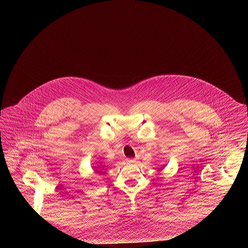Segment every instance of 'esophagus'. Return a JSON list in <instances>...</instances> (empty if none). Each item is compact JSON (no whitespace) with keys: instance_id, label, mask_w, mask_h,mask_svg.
Here are the masks:
<instances>
[{"instance_id":"34e87169","label":"esophagus","mask_w":248,"mask_h":248,"mask_svg":"<svg viewBox=\"0 0 248 248\" xmlns=\"http://www.w3.org/2000/svg\"><path fill=\"white\" fill-rule=\"evenodd\" d=\"M127 162L130 163V164H132V163H136V159H133V158H131V159H127Z\"/></svg>"}]
</instances>
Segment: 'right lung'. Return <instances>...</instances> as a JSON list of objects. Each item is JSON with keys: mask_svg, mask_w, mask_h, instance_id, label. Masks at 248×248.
I'll use <instances>...</instances> for the list:
<instances>
[{"mask_svg": "<svg viewBox=\"0 0 248 248\" xmlns=\"http://www.w3.org/2000/svg\"><path fill=\"white\" fill-rule=\"evenodd\" d=\"M97 172H100V171H97Z\"/></svg>", "mask_w": 248, "mask_h": 248, "instance_id": "1", "label": "right lung"}]
</instances>
